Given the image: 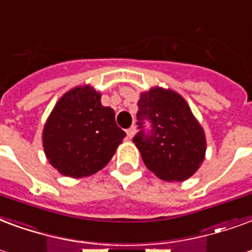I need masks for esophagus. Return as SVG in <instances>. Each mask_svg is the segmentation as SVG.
I'll return each mask as SVG.
<instances>
[{
    "instance_id": "obj_1",
    "label": "esophagus",
    "mask_w": 252,
    "mask_h": 252,
    "mask_svg": "<svg viewBox=\"0 0 252 252\" xmlns=\"http://www.w3.org/2000/svg\"><path fill=\"white\" fill-rule=\"evenodd\" d=\"M135 135H136L135 126H131L129 129H126V136H128V139H133V136Z\"/></svg>"
}]
</instances>
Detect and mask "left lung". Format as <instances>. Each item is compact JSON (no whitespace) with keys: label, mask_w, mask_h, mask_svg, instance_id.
Listing matches in <instances>:
<instances>
[{"label":"left lung","mask_w":252,"mask_h":252,"mask_svg":"<svg viewBox=\"0 0 252 252\" xmlns=\"http://www.w3.org/2000/svg\"><path fill=\"white\" fill-rule=\"evenodd\" d=\"M137 107L140 128L144 119L152 123L150 136L140 131L133 137L145 167L165 182L191 178L204 161L207 141L188 102L172 89L152 87L140 93Z\"/></svg>","instance_id":"8db88e82"}]
</instances>
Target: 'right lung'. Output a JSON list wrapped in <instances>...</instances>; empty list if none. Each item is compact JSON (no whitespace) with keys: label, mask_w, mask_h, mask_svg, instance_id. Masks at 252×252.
<instances>
[{"label":"right lung","mask_w":252,"mask_h":252,"mask_svg":"<svg viewBox=\"0 0 252 252\" xmlns=\"http://www.w3.org/2000/svg\"><path fill=\"white\" fill-rule=\"evenodd\" d=\"M124 137L115 111L101 104V93L92 85H80L56 102L42 129V147L52 167L79 179L104 168Z\"/></svg>","instance_id":"right-lung-1"}]
</instances>
